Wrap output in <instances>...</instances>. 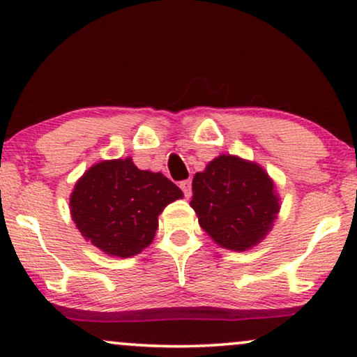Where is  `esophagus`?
Here are the masks:
<instances>
[{
	"mask_svg": "<svg viewBox=\"0 0 357 357\" xmlns=\"http://www.w3.org/2000/svg\"><path fill=\"white\" fill-rule=\"evenodd\" d=\"M180 188H182L183 195L190 198V195H192V182L190 180H183V182H180Z\"/></svg>",
	"mask_w": 357,
	"mask_h": 357,
	"instance_id": "34e87169",
	"label": "esophagus"
}]
</instances>
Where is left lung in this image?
Masks as SVG:
<instances>
[{
	"label": "left lung",
	"instance_id": "left-lung-1",
	"mask_svg": "<svg viewBox=\"0 0 357 357\" xmlns=\"http://www.w3.org/2000/svg\"><path fill=\"white\" fill-rule=\"evenodd\" d=\"M190 206L202 229L229 251H248L269 234L280 211L274 180L256 162L221 154L193 177Z\"/></svg>",
	"mask_w": 357,
	"mask_h": 357
}]
</instances>
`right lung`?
<instances>
[{
    "mask_svg": "<svg viewBox=\"0 0 357 357\" xmlns=\"http://www.w3.org/2000/svg\"><path fill=\"white\" fill-rule=\"evenodd\" d=\"M182 190L131 157L91 165L70 195V215L83 238L113 257H132L154 239L159 215Z\"/></svg>",
    "mask_w": 357,
    "mask_h": 357,
    "instance_id": "right-lung-1",
    "label": "right lung"
}]
</instances>
